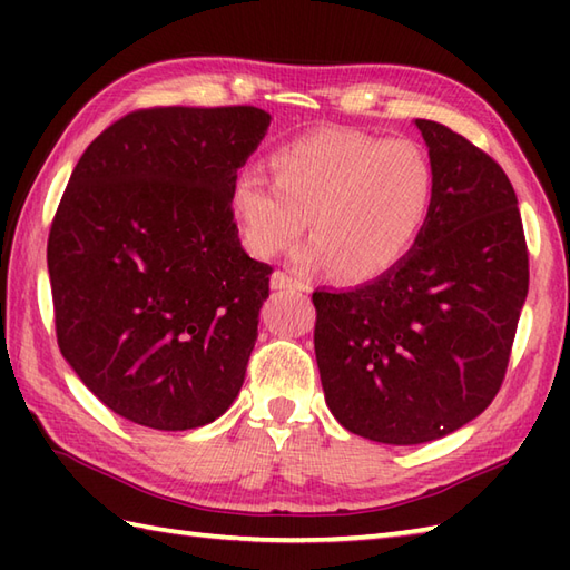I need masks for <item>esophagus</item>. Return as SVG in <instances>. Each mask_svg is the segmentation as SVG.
<instances>
[{
    "label": "esophagus",
    "instance_id": "esophagus-1",
    "mask_svg": "<svg viewBox=\"0 0 570 570\" xmlns=\"http://www.w3.org/2000/svg\"><path fill=\"white\" fill-rule=\"evenodd\" d=\"M272 288H276V292H282V288H296V292H304V282H298L296 276L286 274V272H274L272 274Z\"/></svg>",
    "mask_w": 570,
    "mask_h": 570
}]
</instances>
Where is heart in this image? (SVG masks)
Returning <instances> with one entry per match:
<instances>
[{"instance_id": "obj_1", "label": "heart", "mask_w": 570, "mask_h": 570, "mask_svg": "<svg viewBox=\"0 0 570 570\" xmlns=\"http://www.w3.org/2000/svg\"><path fill=\"white\" fill-rule=\"evenodd\" d=\"M272 178L242 171L229 208L254 257L292 249L304 266H333L347 282L380 276L416 245L435 198V168L411 139L323 131L276 149Z\"/></svg>"}]
</instances>
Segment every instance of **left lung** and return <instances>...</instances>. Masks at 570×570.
Wrapping results in <instances>:
<instances>
[{
	"label": "left lung",
	"instance_id": "left-lung-1",
	"mask_svg": "<svg viewBox=\"0 0 570 570\" xmlns=\"http://www.w3.org/2000/svg\"><path fill=\"white\" fill-rule=\"evenodd\" d=\"M435 198L416 245L350 292H316L325 404L362 439H443L490 406L529 292V254L510 178L485 151L416 119Z\"/></svg>",
	"mask_w": 570,
	"mask_h": 570
}]
</instances>
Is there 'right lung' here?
<instances>
[{
  "mask_svg": "<svg viewBox=\"0 0 570 570\" xmlns=\"http://www.w3.org/2000/svg\"><path fill=\"white\" fill-rule=\"evenodd\" d=\"M269 122L249 105L137 110L72 168L48 235L58 347L139 426H205L242 390L272 266L242 249L229 190Z\"/></svg>",
  "mask_w": 570,
  "mask_h": 570,
  "instance_id": "obj_1",
  "label": "right lung"
}]
</instances>
